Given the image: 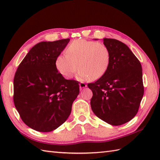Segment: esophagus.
I'll return each mask as SVG.
<instances>
[{
  "label": "esophagus",
  "instance_id": "1",
  "mask_svg": "<svg viewBox=\"0 0 160 160\" xmlns=\"http://www.w3.org/2000/svg\"><path fill=\"white\" fill-rule=\"evenodd\" d=\"M79 86H80V89H82V88H84V87H86L87 85V84H85L84 82H80V84H79Z\"/></svg>",
  "mask_w": 160,
  "mask_h": 160
}]
</instances>
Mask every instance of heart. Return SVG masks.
Wrapping results in <instances>:
<instances>
[{
  "label": "heart",
  "mask_w": 160,
  "mask_h": 160,
  "mask_svg": "<svg viewBox=\"0 0 160 160\" xmlns=\"http://www.w3.org/2000/svg\"><path fill=\"white\" fill-rule=\"evenodd\" d=\"M65 54L56 58V67L67 79L74 76L78 67L80 80L99 79L106 73L111 62L110 51L104 44L84 39L71 42Z\"/></svg>",
  "instance_id": "heart-1"
}]
</instances>
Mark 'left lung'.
I'll return each instance as SVG.
<instances>
[{"mask_svg":"<svg viewBox=\"0 0 160 160\" xmlns=\"http://www.w3.org/2000/svg\"><path fill=\"white\" fill-rule=\"evenodd\" d=\"M111 53L108 69L102 77L88 84L92 91L91 107L107 123L119 126L137 114L144 95L140 62L124 43L104 38Z\"/></svg>","mask_w":160,"mask_h":160,"instance_id":"obj_1","label":"left lung"}]
</instances>
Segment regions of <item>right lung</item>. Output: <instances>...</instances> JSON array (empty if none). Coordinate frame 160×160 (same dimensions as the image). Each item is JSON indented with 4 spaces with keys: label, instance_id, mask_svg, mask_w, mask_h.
<instances>
[{
    "label": "right lung",
    "instance_id": "obj_1",
    "mask_svg": "<svg viewBox=\"0 0 160 160\" xmlns=\"http://www.w3.org/2000/svg\"><path fill=\"white\" fill-rule=\"evenodd\" d=\"M69 40L38 43L16 71L13 102L24 123L33 130L50 132L62 125L79 94L78 81L66 80L56 67Z\"/></svg>",
    "mask_w": 160,
    "mask_h": 160
}]
</instances>
